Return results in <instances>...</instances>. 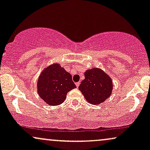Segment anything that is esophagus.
Instances as JSON below:
<instances>
[{
	"label": "esophagus",
	"mask_w": 150,
	"mask_h": 150,
	"mask_svg": "<svg viewBox=\"0 0 150 150\" xmlns=\"http://www.w3.org/2000/svg\"><path fill=\"white\" fill-rule=\"evenodd\" d=\"M75 85H76L77 87H79V85H80V82H76V83H75Z\"/></svg>",
	"instance_id": "1"
}]
</instances>
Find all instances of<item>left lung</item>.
<instances>
[{"label": "left lung", "mask_w": 150, "mask_h": 150, "mask_svg": "<svg viewBox=\"0 0 150 150\" xmlns=\"http://www.w3.org/2000/svg\"><path fill=\"white\" fill-rule=\"evenodd\" d=\"M78 88L89 104H99L111 95L112 81L101 69L92 68L85 72Z\"/></svg>", "instance_id": "8db88e82"}]
</instances>
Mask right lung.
<instances>
[{"label":"right lung","instance_id":"right-lung-1","mask_svg":"<svg viewBox=\"0 0 150 150\" xmlns=\"http://www.w3.org/2000/svg\"><path fill=\"white\" fill-rule=\"evenodd\" d=\"M37 87L38 94L43 100L51 106H56L64 101L67 93L76 85L69 73L58 64H53L41 74Z\"/></svg>","mask_w":150,"mask_h":150}]
</instances>
